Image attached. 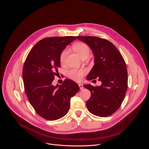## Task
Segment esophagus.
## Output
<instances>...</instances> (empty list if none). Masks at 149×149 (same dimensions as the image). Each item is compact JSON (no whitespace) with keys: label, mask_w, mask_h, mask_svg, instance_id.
Listing matches in <instances>:
<instances>
[{"label":"esophagus","mask_w":149,"mask_h":149,"mask_svg":"<svg viewBox=\"0 0 149 149\" xmlns=\"http://www.w3.org/2000/svg\"><path fill=\"white\" fill-rule=\"evenodd\" d=\"M78 85H79V88H80V89H81V90H82V89L84 88V86H83V85H82V84H78Z\"/></svg>","instance_id":"obj_1"}]
</instances>
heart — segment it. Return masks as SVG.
<instances>
[{
  "mask_svg": "<svg viewBox=\"0 0 149 149\" xmlns=\"http://www.w3.org/2000/svg\"><path fill=\"white\" fill-rule=\"evenodd\" d=\"M74 51L78 54L81 58L88 57L89 54V48L87 44L84 42H77L73 45ZM68 54V49L65 48L62 52L60 55V61L64 63L65 57ZM85 72L78 70H71L68 72V77L75 81H79L82 79Z\"/></svg>",
  "mask_w": 149,
  "mask_h": 149,
  "instance_id": "obj_1",
  "label": "heart"
}]
</instances>
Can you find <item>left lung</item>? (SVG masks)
Segmentation results:
<instances>
[{"label":"left lung","instance_id":"obj_1","mask_svg":"<svg viewBox=\"0 0 149 149\" xmlns=\"http://www.w3.org/2000/svg\"><path fill=\"white\" fill-rule=\"evenodd\" d=\"M76 38L86 43L94 57V65L86 77L88 81L97 78L101 86L90 84L84 86L91 91L86 102L88 110L93 115L107 117L120 107L127 89V71L125 60L116 47L110 41L92 36Z\"/></svg>","mask_w":149,"mask_h":149}]
</instances>
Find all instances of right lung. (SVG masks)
Returning <instances> with one entry per match:
<instances>
[{
  "label": "right lung",
  "instance_id": "1",
  "mask_svg": "<svg viewBox=\"0 0 149 149\" xmlns=\"http://www.w3.org/2000/svg\"><path fill=\"white\" fill-rule=\"evenodd\" d=\"M74 36L45 38L34 45L24 64L23 79L30 104L42 118L55 120L68 112L71 98L79 89L66 79L63 84H52L60 67V55L74 40Z\"/></svg>",
  "mask_w": 149,
  "mask_h": 149
}]
</instances>
